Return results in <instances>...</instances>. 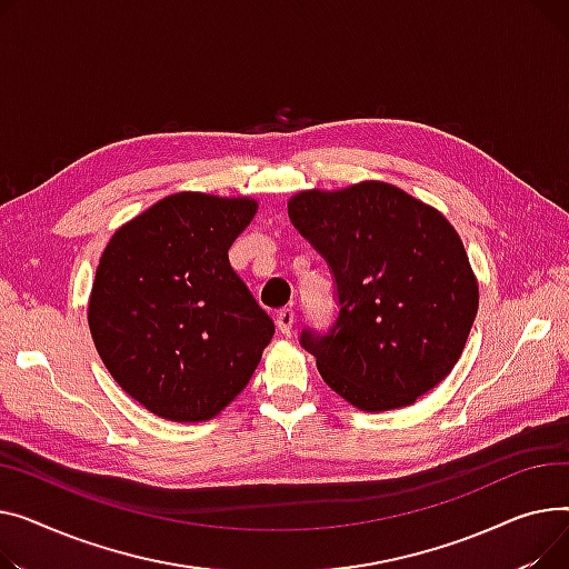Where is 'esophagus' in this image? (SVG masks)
<instances>
[{
  "label": "esophagus",
  "mask_w": 569,
  "mask_h": 569,
  "mask_svg": "<svg viewBox=\"0 0 569 569\" xmlns=\"http://www.w3.org/2000/svg\"><path fill=\"white\" fill-rule=\"evenodd\" d=\"M293 319H296V315H293V310L291 308H282L278 315H276V323H278V330L280 332H287L291 330V326H293Z\"/></svg>",
  "instance_id": "obj_1"
}]
</instances>
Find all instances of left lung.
Listing matches in <instances>:
<instances>
[{
	"instance_id": "1",
	"label": "left lung",
	"mask_w": 569,
	"mask_h": 569,
	"mask_svg": "<svg viewBox=\"0 0 569 569\" xmlns=\"http://www.w3.org/2000/svg\"><path fill=\"white\" fill-rule=\"evenodd\" d=\"M293 227L328 261L340 317L300 345L321 379L360 411L413 405L457 365L478 315V278L457 229L386 181L300 190Z\"/></svg>"
}]
</instances>
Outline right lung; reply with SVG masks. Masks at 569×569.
<instances>
[{"label": "right lung", "instance_id": "obj_1", "mask_svg": "<svg viewBox=\"0 0 569 569\" xmlns=\"http://www.w3.org/2000/svg\"><path fill=\"white\" fill-rule=\"evenodd\" d=\"M257 209L252 197L167 194L121 224L100 254L87 306L96 351L158 418H216L273 338V319L227 254Z\"/></svg>", "mask_w": 569, "mask_h": 569}]
</instances>
